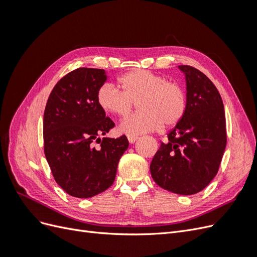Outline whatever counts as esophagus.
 Masks as SVG:
<instances>
[{"mask_svg":"<svg viewBox=\"0 0 257 257\" xmlns=\"http://www.w3.org/2000/svg\"><path fill=\"white\" fill-rule=\"evenodd\" d=\"M127 139H128V142L131 143V144H134L137 139H138V136H135V135H127Z\"/></svg>","mask_w":257,"mask_h":257,"instance_id":"obj_1","label":"esophagus"}]
</instances>
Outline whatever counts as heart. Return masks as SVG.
Returning <instances> with one entry per match:
<instances>
[{
	"instance_id": "obj_1",
	"label": "heart",
	"mask_w": 257,
	"mask_h": 257,
	"mask_svg": "<svg viewBox=\"0 0 257 257\" xmlns=\"http://www.w3.org/2000/svg\"><path fill=\"white\" fill-rule=\"evenodd\" d=\"M122 91L111 83L99 88L97 104L107 113L128 115L139 104L141 113L131 115L120 124V131L139 135L160 130L163 124L174 127L181 122L188 108L186 92L181 84L166 81L165 77L145 69H135L119 78Z\"/></svg>"
}]
</instances>
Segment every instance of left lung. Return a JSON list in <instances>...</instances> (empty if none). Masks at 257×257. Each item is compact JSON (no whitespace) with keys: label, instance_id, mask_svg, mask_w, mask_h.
Masks as SVG:
<instances>
[{"label":"left lung","instance_id":"left-lung-1","mask_svg":"<svg viewBox=\"0 0 257 257\" xmlns=\"http://www.w3.org/2000/svg\"><path fill=\"white\" fill-rule=\"evenodd\" d=\"M185 74L188 108L181 122L167 135L150 164L153 180L180 195L203 191L219 170L226 147L223 100L208 77L190 65Z\"/></svg>","mask_w":257,"mask_h":257}]
</instances>
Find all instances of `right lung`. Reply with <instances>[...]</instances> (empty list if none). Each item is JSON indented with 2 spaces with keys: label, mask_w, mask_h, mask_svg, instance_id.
Here are the masks:
<instances>
[{
  "label": "right lung",
  "mask_w": 257,
  "mask_h": 257,
  "mask_svg": "<svg viewBox=\"0 0 257 257\" xmlns=\"http://www.w3.org/2000/svg\"><path fill=\"white\" fill-rule=\"evenodd\" d=\"M104 69L79 67L54 85L44 112V152L56 182L71 196L89 198L110 188L125 135L103 138L114 126L97 104ZM101 145L95 148L91 143Z\"/></svg>",
  "instance_id": "add662e5"
}]
</instances>
